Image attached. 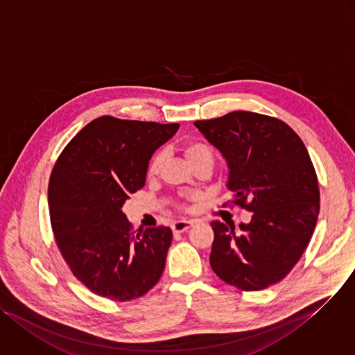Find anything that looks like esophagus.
I'll list each match as a JSON object with an SVG mask.
<instances>
[{
  "instance_id": "obj_1",
  "label": "esophagus",
  "mask_w": 355,
  "mask_h": 355,
  "mask_svg": "<svg viewBox=\"0 0 355 355\" xmlns=\"http://www.w3.org/2000/svg\"><path fill=\"white\" fill-rule=\"evenodd\" d=\"M193 225H194V221H186V220L176 221V223H173V225H172V231H173L175 234H180V232L187 231V230L191 228Z\"/></svg>"
}]
</instances>
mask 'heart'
<instances>
[{
  "label": "heart",
  "mask_w": 355,
  "mask_h": 355,
  "mask_svg": "<svg viewBox=\"0 0 355 355\" xmlns=\"http://www.w3.org/2000/svg\"><path fill=\"white\" fill-rule=\"evenodd\" d=\"M183 154L187 159V162L190 165H194L196 162H198L202 158H211L212 159V153L211 150L204 146L202 143H197V141H189L183 146ZM164 164V153H157L154 154V157L150 159L148 166H147V176L148 178H154L159 173L161 166Z\"/></svg>",
  "instance_id": "obj_1"
}]
</instances>
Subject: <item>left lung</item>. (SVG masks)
<instances>
[{
	"mask_svg": "<svg viewBox=\"0 0 355 355\" xmlns=\"http://www.w3.org/2000/svg\"><path fill=\"white\" fill-rule=\"evenodd\" d=\"M194 125L225 158L232 202L252 211L239 224L212 221L209 264L242 291L284 278L301 259L319 216V186L298 134L278 119L236 110Z\"/></svg>",
	"mask_w": 355,
	"mask_h": 355,
	"instance_id": "left-lung-1",
	"label": "left lung"
}]
</instances>
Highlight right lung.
Wrapping results in <instances>:
<instances>
[{
	"label": "right lung",
	"instance_id": "1",
	"mask_svg": "<svg viewBox=\"0 0 355 355\" xmlns=\"http://www.w3.org/2000/svg\"><path fill=\"white\" fill-rule=\"evenodd\" d=\"M178 128L102 116L69 141L53 168L49 209L55 243L73 274L101 297L135 300L162 275L171 228L135 235L121 207L144 187L153 154Z\"/></svg>",
	"mask_w": 355,
	"mask_h": 355
}]
</instances>
